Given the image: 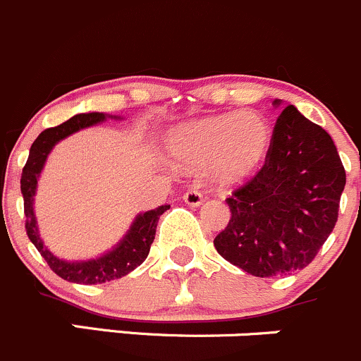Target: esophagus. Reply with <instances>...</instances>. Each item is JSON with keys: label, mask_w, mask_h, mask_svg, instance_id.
Masks as SVG:
<instances>
[{"label": "esophagus", "mask_w": 361, "mask_h": 361, "mask_svg": "<svg viewBox=\"0 0 361 361\" xmlns=\"http://www.w3.org/2000/svg\"><path fill=\"white\" fill-rule=\"evenodd\" d=\"M184 202L191 207H200L203 202H205V198H203V195L200 191L189 189V191L184 192Z\"/></svg>", "instance_id": "obj_1"}]
</instances>
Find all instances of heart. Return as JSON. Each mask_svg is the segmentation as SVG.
<instances>
[{"mask_svg":"<svg viewBox=\"0 0 361 361\" xmlns=\"http://www.w3.org/2000/svg\"><path fill=\"white\" fill-rule=\"evenodd\" d=\"M272 147V130L262 116L228 112L170 131L166 152L180 170H205L224 185L242 184L259 172Z\"/></svg>","mask_w":361,"mask_h":361,"instance_id":"b5f03b06","label":"heart"}]
</instances>
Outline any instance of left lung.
Wrapping results in <instances>:
<instances>
[{"label":"left lung","instance_id":"obj_1","mask_svg":"<svg viewBox=\"0 0 361 361\" xmlns=\"http://www.w3.org/2000/svg\"><path fill=\"white\" fill-rule=\"evenodd\" d=\"M281 99L274 106H281ZM345 172L330 135L295 105L281 110L263 169L226 198L230 223L217 252L256 277L309 265L334 231Z\"/></svg>","mask_w":361,"mask_h":361}]
</instances>
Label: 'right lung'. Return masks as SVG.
I'll return each instance as SVG.
<instances>
[{"label": "right lung", "instance_id": "add662e5", "mask_svg": "<svg viewBox=\"0 0 361 361\" xmlns=\"http://www.w3.org/2000/svg\"><path fill=\"white\" fill-rule=\"evenodd\" d=\"M109 117L110 119H123L119 116H109V114L103 112L77 114L71 119H68L66 123L42 131L37 140L33 142V145H31L30 158H27L26 166L23 169V177H20V192H23L24 198L27 237L33 242L35 247L38 249V252L44 256L49 267L58 274L61 279L68 281V283L102 284L128 276L131 270H135L145 262L149 251H151V244L154 242L159 216L170 209V205H161L154 210L138 214L133 223H131L130 230L126 231V235L110 251L91 259H73V262H70V259L58 258L44 244L40 231H38L37 216H35V195H37L38 179H40V173L44 170L49 154L56 147V144H59L66 137L80 130H85V128L96 126V124L103 123Z\"/></svg>", "mask_w": 361, "mask_h": 361}]
</instances>
